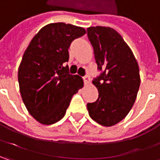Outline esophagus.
I'll use <instances>...</instances> for the list:
<instances>
[{"label": "esophagus", "mask_w": 160, "mask_h": 160, "mask_svg": "<svg viewBox=\"0 0 160 160\" xmlns=\"http://www.w3.org/2000/svg\"><path fill=\"white\" fill-rule=\"evenodd\" d=\"M83 80H84V84H85V85H87L88 83H89V81H90L89 76H88V75H85V76L83 77Z\"/></svg>", "instance_id": "esophagus-1"}]
</instances>
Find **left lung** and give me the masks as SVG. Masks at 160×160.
I'll return each mask as SVG.
<instances>
[{
  "mask_svg": "<svg viewBox=\"0 0 160 160\" xmlns=\"http://www.w3.org/2000/svg\"><path fill=\"white\" fill-rule=\"evenodd\" d=\"M88 38L100 74L94 78L98 98L88 103V115L98 123L112 126L128 115L135 102L141 78L139 65L120 34L108 27H90Z\"/></svg>",
  "mask_w": 160,
  "mask_h": 160,
  "instance_id": "left-lung-1",
  "label": "left lung"
}]
</instances>
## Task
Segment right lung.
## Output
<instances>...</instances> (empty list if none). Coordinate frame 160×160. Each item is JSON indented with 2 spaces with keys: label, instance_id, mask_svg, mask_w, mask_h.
Here are the masks:
<instances>
[{
  "label": "right lung",
  "instance_id": "obj_1",
  "mask_svg": "<svg viewBox=\"0 0 160 160\" xmlns=\"http://www.w3.org/2000/svg\"><path fill=\"white\" fill-rule=\"evenodd\" d=\"M86 34L83 28L52 23L42 28L26 49L18 80L22 100L40 123L60 121L83 80L69 72L68 49L74 39Z\"/></svg>",
  "mask_w": 160,
  "mask_h": 160
}]
</instances>
